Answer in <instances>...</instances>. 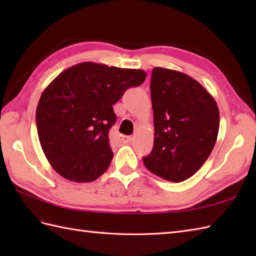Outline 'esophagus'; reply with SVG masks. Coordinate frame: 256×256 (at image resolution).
<instances>
[{
	"instance_id": "obj_1",
	"label": "esophagus",
	"mask_w": 256,
	"mask_h": 256,
	"mask_svg": "<svg viewBox=\"0 0 256 256\" xmlns=\"http://www.w3.org/2000/svg\"><path fill=\"white\" fill-rule=\"evenodd\" d=\"M132 140L131 136H126V135H123V136L120 138V142L123 143V144H128Z\"/></svg>"
}]
</instances>
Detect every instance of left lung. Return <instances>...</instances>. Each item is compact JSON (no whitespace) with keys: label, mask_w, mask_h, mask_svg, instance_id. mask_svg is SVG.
Segmentation results:
<instances>
[{"label":"left lung","mask_w":256,"mask_h":256,"mask_svg":"<svg viewBox=\"0 0 256 256\" xmlns=\"http://www.w3.org/2000/svg\"><path fill=\"white\" fill-rule=\"evenodd\" d=\"M150 98L155 136L148 170L172 182L197 172L208 160L219 132V108L214 98L188 74L156 67Z\"/></svg>","instance_id":"8db88e82"}]
</instances>
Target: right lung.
<instances>
[{"label": "right lung", "mask_w": 256, "mask_h": 256, "mask_svg": "<svg viewBox=\"0 0 256 256\" xmlns=\"http://www.w3.org/2000/svg\"><path fill=\"white\" fill-rule=\"evenodd\" d=\"M145 78L140 69L86 62L47 86L36 108V126L42 152L59 175L90 182L108 170L113 158L108 131L116 121L113 106Z\"/></svg>", "instance_id": "1"}]
</instances>
